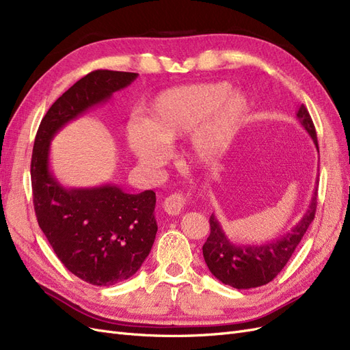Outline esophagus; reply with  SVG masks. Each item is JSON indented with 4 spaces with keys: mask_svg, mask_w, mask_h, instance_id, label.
I'll return each mask as SVG.
<instances>
[{
    "mask_svg": "<svg viewBox=\"0 0 350 350\" xmlns=\"http://www.w3.org/2000/svg\"><path fill=\"white\" fill-rule=\"evenodd\" d=\"M187 201H188V196H184L183 193L171 194L169 197H166L165 201H163V210L166 211L167 215L176 216V215L181 213L184 206L187 204Z\"/></svg>",
    "mask_w": 350,
    "mask_h": 350,
    "instance_id": "34e87169",
    "label": "esophagus"
}]
</instances>
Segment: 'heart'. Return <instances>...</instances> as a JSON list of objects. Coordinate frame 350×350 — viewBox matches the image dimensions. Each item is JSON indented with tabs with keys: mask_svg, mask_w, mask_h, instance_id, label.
<instances>
[{
	"mask_svg": "<svg viewBox=\"0 0 350 350\" xmlns=\"http://www.w3.org/2000/svg\"><path fill=\"white\" fill-rule=\"evenodd\" d=\"M250 109L247 94L224 81L167 89L147 105L144 118L126 124V144L143 166L154 169L165 163L167 147L189 135L187 161L211 165L235 142Z\"/></svg>",
	"mask_w": 350,
	"mask_h": 350,
	"instance_id": "heart-1",
	"label": "heart"
}]
</instances>
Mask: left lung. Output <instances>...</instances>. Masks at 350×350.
<instances>
[{"instance_id":"8db88e82","label":"left lung","mask_w":350,"mask_h":350,"mask_svg":"<svg viewBox=\"0 0 350 350\" xmlns=\"http://www.w3.org/2000/svg\"><path fill=\"white\" fill-rule=\"evenodd\" d=\"M296 120L319 150L314 122L304 105L296 111ZM319 184V178L317 183ZM317 210V185L310 206L301 220L279 238L264 243H234L221 229L215 215L210 216V235L203 245V257L208 270L221 283L235 289H251L271 282L289 261L305 232L314 220Z\"/></svg>"}]
</instances>
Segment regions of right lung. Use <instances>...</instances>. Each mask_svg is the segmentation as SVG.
I'll return each instance as SVG.
<instances>
[{
  "label": "right lung",
  "instance_id": "right-lung-1",
  "mask_svg": "<svg viewBox=\"0 0 350 350\" xmlns=\"http://www.w3.org/2000/svg\"><path fill=\"white\" fill-rule=\"evenodd\" d=\"M137 72L96 70L62 93L40 121L30 176L39 228L61 262L96 286L124 282L142 267L157 232L156 194H129L118 185L67 188L51 171V142L84 112L108 102Z\"/></svg>",
  "mask_w": 350,
  "mask_h": 350
}]
</instances>
